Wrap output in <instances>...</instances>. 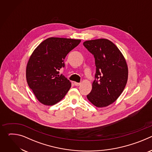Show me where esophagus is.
<instances>
[{"label": "esophagus", "mask_w": 152, "mask_h": 152, "mask_svg": "<svg viewBox=\"0 0 152 152\" xmlns=\"http://www.w3.org/2000/svg\"><path fill=\"white\" fill-rule=\"evenodd\" d=\"M74 83L76 86H79L80 85V83H77V82H75Z\"/></svg>", "instance_id": "obj_1"}]
</instances>
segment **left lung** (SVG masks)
I'll use <instances>...</instances> for the list:
<instances>
[{"mask_svg": "<svg viewBox=\"0 0 152 152\" xmlns=\"http://www.w3.org/2000/svg\"><path fill=\"white\" fill-rule=\"evenodd\" d=\"M83 46L94 56L96 67L92 90L86 96L98 107L109 106L123 91L128 78L126 61L118 48L109 39L100 38L83 42Z\"/></svg>", "mask_w": 152, "mask_h": 152, "instance_id": "obj_1", "label": "left lung"}]
</instances>
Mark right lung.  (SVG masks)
Here are the masks:
<instances>
[{"mask_svg":"<svg viewBox=\"0 0 152 152\" xmlns=\"http://www.w3.org/2000/svg\"><path fill=\"white\" fill-rule=\"evenodd\" d=\"M80 39L50 37L41 42L31 54L26 70L29 88L42 104L53 105L66 95L72 83L59 75L64 67L67 55L80 42Z\"/></svg>","mask_w":152,"mask_h":152,"instance_id":"right-lung-1","label":"right lung"}]
</instances>
